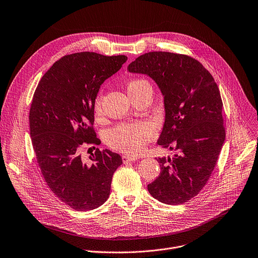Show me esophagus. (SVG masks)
Instances as JSON below:
<instances>
[{"mask_svg":"<svg viewBox=\"0 0 258 258\" xmlns=\"http://www.w3.org/2000/svg\"><path fill=\"white\" fill-rule=\"evenodd\" d=\"M137 157L136 156H134V155H123L122 156V161L124 162V163H126V162H135V161H137Z\"/></svg>","mask_w":258,"mask_h":258,"instance_id":"obj_1","label":"esophagus"}]
</instances>
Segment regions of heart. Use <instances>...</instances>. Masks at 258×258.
<instances>
[{"label":"heart","instance_id":"1","mask_svg":"<svg viewBox=\"0 0 258 258\" xmlns=\"http://www.w3.org/2000/svg\"><path fill=\"white\" fill-rule=\"evenodd\" d=\"M151 88V85L144 79L131 80L126 89L128 96L140 93L144 89ZM94 114L99 117L102 115V95L98 94L94 102ZM155 136V130L151 123L147 121H134L120 123L105 136V142L112 148L121 152L137 154L140 153L145 145Z\"/></svg>","mask_w":258,"mask_h":258}]
</instances>
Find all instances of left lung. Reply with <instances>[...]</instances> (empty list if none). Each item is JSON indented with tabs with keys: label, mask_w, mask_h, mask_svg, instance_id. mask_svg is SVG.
<instances>
[{
	"label": "left lung",
	"mask_w": 258,
	"mask_h": 258,
	"mask_svg": "<svg viewBox=\"0 0 258 258\" xmlns=\"http://www.w3.org/2000/svg\"><path fill=\"white\" fill-rule=\"evenodd\" d=\"M127 70L157 84L165 110L157 144L174 151L157 159L161 172L148 190L167 205L186 203L208 182L225 141L218 85L197 59L167 51L140 55Z\"/></svg>",
	"instance_id": "1"
}]
</instances>
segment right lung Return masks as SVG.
I'll list each match as a JSON object with an SVG mask.
<instances>
[{
	"label": "right lung",
	"instance_id": "add662e5",
	"mask_svg": "<svg viewBox=\"0 0 258 258\" xmlns=\"http://www.w3.org/2000/svg\"><path fill=\"white\" fill-rule=\"evenodd\" d=\"M125 55L96 52L64 55L43 75L29 113L30 137L41 174L51 191L76 211H90L109 197L119 154L96 149L85 162L84 144L99 145L92 127L94 102L101 85L118 72Z\"/></svg>",
	"mask_w": 258,
	"mask_h": 258
}]
</instances>
